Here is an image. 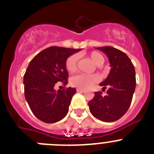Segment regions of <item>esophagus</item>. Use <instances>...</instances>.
<instances>
[{
	"mask_svg": "<svg viewBox=\"0 0 154 154\" xmlns=\"http://www.w3.org/2000/svg\"><path fill=\"white\" fill-rule=\"evenodd\" d=\"M76 91H77V92H85V90L82 89H77Z\"/></svg>",
	"mask_w": 154,
	"mask_h": 154,
	"instance_id": "1",
	"label": "esophagus"
}]
</instances>
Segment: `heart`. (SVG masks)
<instances>
[{"mask_svg": "<svg viewBox=\"0 0 154 154\" xmlns=\"http://www.w3.org/2000/svg\"><path fill=\"white\" fill-rule=\"evenodd\" d=\"M89 57L94 64L97 66H101L104 62V58L100 53L97 51H92L89 55ZM78 62V55H71L65 63V67L69 72H74L77 67ZM99 81V77L97 75H85L79 74L72 77L70 79V83L72 86L76 87L78 89H89L91 86L96 84Z\"/></svg>", "mask_w": 154, "mask_h": 154, "instance_id": "obj_1", "label": "heart"}]
</instances>
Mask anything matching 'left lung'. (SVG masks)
I'll list each match as a JSON object with an SVG mask.
<instances>
[{
    "label": "left lung",
    "instance_id": "1",
    "mask_svg": "<svg viewBox=\"0 0 154 154\" xmlns=\"http://www.w3.org/2000/svg\"><path fill=\"white\" fill-rule=\"evenodd\" d=\"M107 55L110 64L109 74L99 84L106 89V96L95 92L89 102V110L99 120L111 123L120 119L130 108L136 88L135 69L129 57L120 50L110 47L96 48Z\"/></svg>",
    "mask_w": 154,
    "mask_h": 154
}]
</instances>
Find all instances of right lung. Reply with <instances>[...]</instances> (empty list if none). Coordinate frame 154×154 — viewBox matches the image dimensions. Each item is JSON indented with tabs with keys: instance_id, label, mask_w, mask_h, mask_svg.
<instances>
[{
	"instance_id": "add662e5",
	"label": "right lung",
	"mask_w": 154,
	"mask_h": 154,
	"mask_svg": "<svg viewBox=\"0 0 154 154\" xmlns=\"http://www.w3.org/2000/svg\"><path fill=\"white\" fill-rule=\"evenodd\" d=\"M80 50L52 46L30 62L24 75V96L34 115L42 122L56 123L67 115L76 89L69 87L56 91L54 86L59 82L68 83L66 60Z\"/></svg>"
}]
</instances>
